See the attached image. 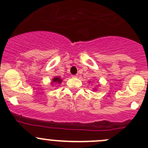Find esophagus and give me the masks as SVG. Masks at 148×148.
<instances>
[{"instance_id": "esophagus-1", "label": "esophagus", "mask_w": 148, "mask_h": 148, "mask_svg": "<svg viewBox=\"0 0 148 148\" xmlns=\"http://www.w3.org/2000/svg\"><path fill=\"white\" fill-rule=\"evenodd\" d=\"M73 77H77V75H73Z\"/></svg>"}]
</instances>
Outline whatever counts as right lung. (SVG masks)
I'll list each match as a JSON object with an SVG mask.
<instances>
[{
    "mask_svg": "<svg viewBox=\"0 0 148 148\" xmlns=\"http://www.w3.org/2000/svg\"><path fill=\"white\" fill-rule=\"evenodd\" d=\"M62 82V79L60 78V77H55L53 79V82H52V84H53V83H61Z\"/></svg>",
    "mask_w": 148,
    "mask_h": 148,
    "instance_id": "right-lung-1",
    "label": "right lung"
}]
</instances>
